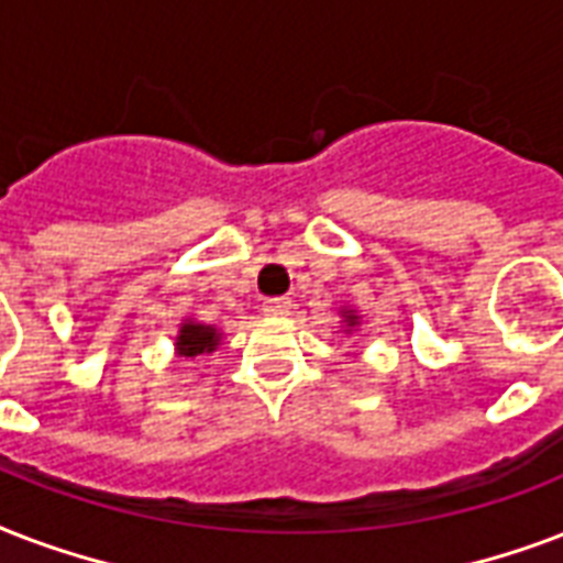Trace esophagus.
<instances>
[{
    "label": "esophagus",
    "instance_id": "1",
    "mask_svg": "<svg viewBox=\"0 0 563 563\" xmlns=\"http://www.w3.org/2000/svg\"><path fill=\"white\" fill-rule=\"evenodd\" d=\"M290 308H294V302H290V299H285V296H282V299H267V302L261 305V311L267 313V317H285Z\"/></svg>",
    "mask_w": 563,
    "mask_h": 563
}]
</instances>
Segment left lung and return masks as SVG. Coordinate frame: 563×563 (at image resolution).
Here are the masks:
<instances>
[{"label": "left lung", "instance_id": "obj_1", "mask_svg": "<svg viewBox=\"0 0 563 563\" xmlns=\"http://www.w3.org/2000/svg\"><path fill=\"white\" fill-rule=\"evenodd\" d=\"M341 329L343 334H355V331L361 329V313L355 311V308H350V305H341Z\"/></svg>", "mask_w": 563, "mask_h": 563}]
</instances>
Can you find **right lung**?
Instances as JSON below:
<instances>
[{"mask_svg":"<svg viewBox=\"0 0 563 563\" xmlns=\"http://www.w3.org/2000/svg\"><path fill=\"white\" fill-rule=\"evenodd\" d=\"M222 341V331L211 322L196 320V317H185L178 322L176 338H173V352L176 358H199V355H211Z\"/></svg>","mask_w":563,"mask_h":563,"instance_id":"add662e5","label":"right lung"}]
</instances>
